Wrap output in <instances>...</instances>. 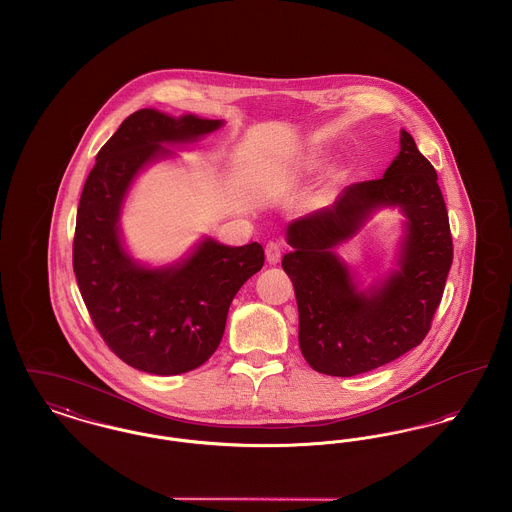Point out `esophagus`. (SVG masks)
Segmentation results:
<instances>
[{"instance_id": "obj_1", "label": "esophagus", "mask_w": 512, "mask_h": 512, "mask_svg": "<svg viewBox=\"0 0 512 512\" xmlns=\"http://www.w3.org/2000/svg\"><path fill=\"white\" fill-rule=\"evenodd\" d=\"M265 255H267V261H269V265H276L278 261H280V245L278 243H267V247H265Z\"/></svg>"}]
</instances>
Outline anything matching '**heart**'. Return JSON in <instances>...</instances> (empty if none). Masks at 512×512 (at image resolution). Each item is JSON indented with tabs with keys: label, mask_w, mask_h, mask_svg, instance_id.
<instances>
[{
	"label": "heart",
	"mask_w": 512,
	"mask_h": 512,
	"mask_svg": "<svg viewBox=\"0 0 512 512\" xmlns=\"http://www.w3.org/2000/svg\"><path fill=\"white\" fill-rule=\"evenodd\" d=\"M327 162V152L323 149H311L303 156V162H301V168L305 172H315L319 168H323V164Z\"/></svg>",
	"instance_id": "b5f03b06"
}]
</instances>
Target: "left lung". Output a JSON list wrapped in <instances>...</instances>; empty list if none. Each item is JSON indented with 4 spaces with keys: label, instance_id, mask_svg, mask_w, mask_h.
I'll return each instance as SVG.
<instances>
[{
    "label": "left lung",
    "instance_id": "1",
    "mask_svg": "<svg viewBox=\"0 0 512 512\" xmlns=\"http://www.w3.org/2000/svg\"><path fill=\"white\" fill-rule=\"evenodd\" d=\"M403 214L392 269L369 287L335 247L377 211ZM282 269L300 311V350L319 373L354 377L416 348L429 331L451 271L449 214L435 168L400 129V151L381 180L348 185L321 211L292 220Z\"/></svg>",
    "mask_w": 512,
    "mask_h": 512
}]
</instances>
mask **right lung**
<instances>
[{
    "instance_id": "right-lung-1",
    "label": "right lung",
    "mask_w": 512,
    "mask_h": 512,
    "mask_svg": "<svg viewBox=\"0 0 512 512\" xmlns=\"http://www.w3.org/2000/svg\"><path fill=\"white\" fill-rule=\"evenodd\" d=\"M222 125L137 110L96 154L79 201L73 271L92 323L118 358L151 375H180L209 360L234 296L265 263L257 241L232 247L203 236L178 261L152 267L123 240L121 214L137 178L178 156L168 147L197 143Z\"/></svg>"
}]
</instances>
